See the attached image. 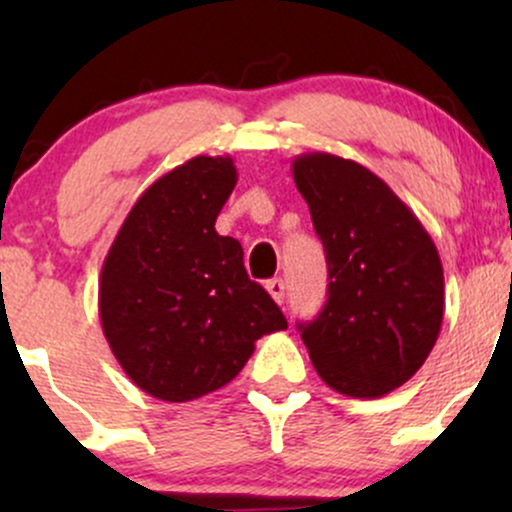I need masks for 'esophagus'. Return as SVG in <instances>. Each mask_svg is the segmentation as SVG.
Masks as SVG:
<instances>
[{
  "mask_svg": "<svg viewBox=\"0 0 512 512\" xmlns=\"http://www.w3.org/2000/svg\"><path fill=\"white\" fill-rule=\"evenodd\" d=\"M267 291H269V296H272L276 303H284V296H286V284H284V279H272V281H267Z\"/></svg>",
  "mask_w": 512,
  "mask_h": 512,
  "instance_id": "1",
  "label": "esophagus"
}]
</instances>
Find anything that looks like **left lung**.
Returning a JSON list of instances; mask_svg holds the SVG:
<instances>
[{"instance_id":"8db88e82","label":"left lung","mask_w":512,"mask_h":512,"mask_svg":"<svg viewBox=\"0 0 512 512\" xmlns=\"http://www.w3.org/2000/svg\"><path fill=\"white\" fill-rule=\"evenodd\" d=\"M293 180L325 245L330 286L322 313L298 325L322 380L346 397L402 387L443 325V264L416 214L361 163L293 158Z\"/></svg>"}]
</instances>
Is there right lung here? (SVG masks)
<instances>
[{"mask_svg":"<svg viewBox=\"0 0 512 512\" xmlns=\"http://www.w3.org/2000/svg\"><path fill=\"white\" fill-rule=\"evenodd\" d=\"M236 182L231 156L168 170L134 202L103 260L98 315L110 351L163 402L228 385L257 339L289 327L245 272L238 240L214 228Z\"/></svg>","mask_w":512,"mask_h":512,"instance_id":"1","label":"right lung"}]
</instances>
